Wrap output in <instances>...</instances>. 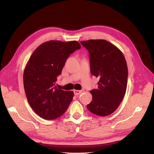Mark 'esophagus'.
<instances>
[{"instance_id":"esophagus-1","label":"esophagus","mask_w":154,"mask_h":154,"mask_svg":"<svg viewBox=\"0 0 154 154\" xmlns=\"http://www.w3.org/2000/svg\"><path fill=\"white\" fill-rule=\"evenodd\" d=\"M75 95H78V94H79L80 93H81L82 92V91H80V90H74L73 91Z\"/></svg>"}]
</instances>
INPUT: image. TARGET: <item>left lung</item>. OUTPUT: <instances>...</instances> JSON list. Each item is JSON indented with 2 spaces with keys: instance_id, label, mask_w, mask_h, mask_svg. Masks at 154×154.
<instances>
[{
  "instance_id": "obj_1",
  "label": "left lung",
  "mask_w": 154,
  "mask_h": 154,
  "mask_svg": "<svg viewBox=\"0 0 154 154\" xmlns=\"http://www.w3.org/2000/svg\"><path fill=\"white\" fill-rule=\"evenodd\" d=\"M89 51L91 73L98 77V88L90 91L92 101L88 110L100 116L110 115L115 111L125 95L128 67L122 52L104 40L81 42Z\"/></svg>"
}]
</instances>
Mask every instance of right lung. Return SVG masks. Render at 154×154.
I'll return each instance as SVG.
<instances>
[{
  "mask_svg": "<svg viewBox=\"0 0 154 154\" xmlns=\"http://www.w3.org/2000/svg\"><path fill=\"white\" fill-rule=\"evenodd\" d=\"M77 41L51 40L35 49L26 65L23 81L27 100L39 116L53 120L68 109L74 93L55 85L70 54L81 48Z\"/></svg>",
  "mask_w": 154,
  "mask_h": 154,
  "instance_id": "obj_1",
  "label": "right lung"
}]
</instances>
